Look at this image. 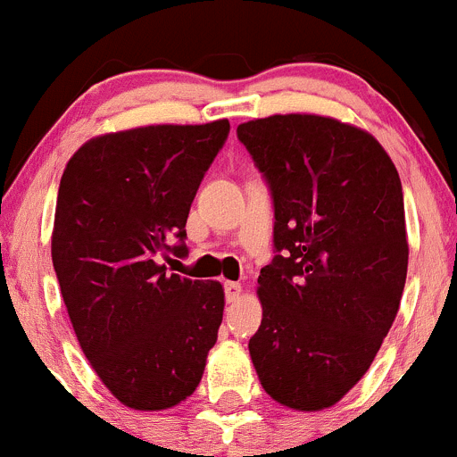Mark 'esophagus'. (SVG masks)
Returning a JSON list of instances; mask_svg holds the SVG:
<instances>
[{
	"label": "esophagus",
	"mask_w": 457,
	"mask_h": 457,
	"mask_svg": "<svg viewBox=\"0 0 457 457\" xmlns=\"http://www.w3.org/2000/svg\"><path fill=\"white\" fill-rule=\"evenodd\" d=\"M224 293H227V302L239 300V295H242V284H239V282H224Z\"/></svg>",
	"instance_id": "esophagus-1"
}]
</instances>
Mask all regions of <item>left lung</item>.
Masks as SVG:
<instances>
[{
  "label": "left lung",
  "mask_w": 457,
  "mask_h": 457,
  "mask_svg": "<svg viewBox=\"0 0 457 457\" xmlns=\"http://www.w3.org/2000/svg\"><path fill=\"white\" fill-rule=\"evenodd\" d=\"M275 206L278 255L260 270L262 324L248 342L264 391L322 411L362 380L406 282L400 175L367 130L309 112L237 126Z\"/></svg>",
  "instance_id": "8db88e82"
}]
</instances>
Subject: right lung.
Listing matches in <instances>:
<instances>
[{
	"instance_id": "obj_1",
	"label": "right lung",
	"mask_w": 457,
	"mask_h": 457,
	"mask_svg": "<svg viewBox=\"0 0 457 457\" xmlns=\"http://www.w3.org/2000/svg\"><path fill=\"white\" fill-rule=\"evenodd\" d=\"M228 120L97 135L60 182L53 266L77 342L104 386L135 411L187 400L218 342L220 282L169 273ZM173 238L178 245H170Z\"/></svg>"
}]
</instances>
